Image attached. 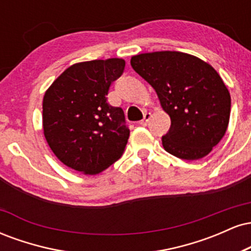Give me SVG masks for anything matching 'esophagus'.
<instances>
[{
	"label": "esophagus",
	"mask_w": 251,
	"mask_h": 251,
	"mask_svg": "<svg viewBox=\"0 0 251 251\" xmlns=\"http://www.w3.org/2000/svg\"><path fill=\"white\" fill-rule=\"evenodd\" d=\"M150 118H151V113H148V112H146V113L144 114L143 120H140V122H139V125H142V126H146V125H148Z\"/></svg>",
	"instance_id": "esophagus-1"
}]
</instances>
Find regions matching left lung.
Here are the masks:
<instances>
[{
  "instance_id": "left-lung-1",
  "label": "left lung",
  "mask_w": 251,
  "mask_h": 251,
  "mask_svg": "<svg viewBox=\"0 0 251 251\" xmlns=\"http://www.w3.org/2000/svg\"><path fill=\"white\" fill-rule=\"evenodd\" d=\"M132 68L145 79L171 118L162 143L166 152L196 160L211 152L226 134L231 98L209 63L180 51H153L132 56Z\"/></svg>"
}]
</instances>
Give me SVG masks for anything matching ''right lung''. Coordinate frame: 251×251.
Returning a JSON list of instances; mask_svg holds the SVG:
<instances>
[{"label":"right lung","mask_w":251,"mask_h":251,"mask_svg":"<svg viewBox=\"0 0 251 251\" xmlns=\"http://www.w3.org/2000/svg\"><path fill=\"white\" fill-rule=\"evenodd\" d=\"M123 59L71 66L43 97V133L68 168L97 175L122 157L129 137L122 107L107 102L111 83L123 74Z\"/></svg>","instance_id":"add662e5"}]
</instances>
